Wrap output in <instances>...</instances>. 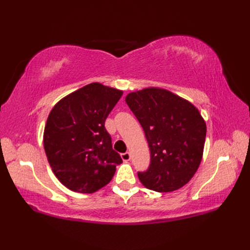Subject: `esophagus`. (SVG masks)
Returning a JSON list of instances; mask_svg holds the SVG:
<instances>
[{"mask_svg":"<svg viewBox=\"0 0 250 250\" xmlns=\"http://www.w3.org/2000/svg\"><path fill=\"white\" fill-rule=\"evenodd\" d=\"M121 158H122V160L124 161H129L130 159H131V155H130V152H124V153H121Z\"/></svg>","mask_w":250,"mask_h":250,"instance_id":"obj_1","label":"esophagus"}]
</instances>
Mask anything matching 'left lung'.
Here are the masks:
<instances>
[{
    "instance_id": "8db88e82",
    "label": "left lung",
    "mask_w": 250,
    "mask_h": 250,
    "mask_svg": "<svg viewBox=\"0 0 250 250\" xmlns=\"http://www.w3.org/2000/svg\"><path fill=\"white\" fill-rule=\"evenodd\" d=\"M139 120L150 150L149 167L137 172L141 183L157 192L187 184L198 169L206 125L194 106L167 90L147 88L125 97Z\"/></svg>"
}]
</instances>
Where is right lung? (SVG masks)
I'll return each mask as SVG.
<instances>
[{"label":"right lung","instance_id":"right-lung-1","mask_svg":"<svg viewBox=\"0 0 250 250\" xmlns=\"http://www.w3.org/2000/svg\"><path fill=\"white\" fill-rule=\"evenodd\" d=\"M122 91L89 83L59 101L44 131L47 159L60 182L73 191L92 193L113 178L122 162L113 149L105 120Z\"/></svg>","mask_w":250,"mask_h":250}]
</instances>
